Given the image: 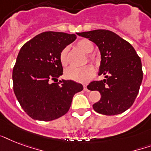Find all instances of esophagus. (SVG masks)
Masks as SVG:
<instances>
[{
  "label": "esophagus",
  "mask_w": 151,
  "mask_h": 151,
  "mask_svg": "<svg viewBox=\"0 0 151 151\" xmlns=\"http://www.w3.org/2000/svg\"><path fill=\"white\" fill-rule=\"evenodd\" d=\"M84 90H85V92H89V90L88 89L87 85H84Z\"/></svg>",
  "instance_id": "34e87169"
}]
</instances>
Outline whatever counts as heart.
I'll list each match as a JSON object with an SVG mask.
<instances>
[{
	"label": "heart",
	"mask_w": 151,
	"mask_h": 151,
	"mask_svg": "<svg viewBox=\"0 0 151 151\" xmlns=\"http://www.w3.org/2000/svg\"><path fill=\"white\" fill-rule=\"evenodd\" d=\"M77 45L81 50L85 53H90L92 52L94 46L90 41L87 39H82L77 43ZM89 60L94 62V57L89 56ZM59 60L60 63L63 66H66L68 64V48L66 47L61 51L59 54ZM94 75V69L92 66L87 65V66H82L80 68L78 67H69L65 70V77L70 80L75 81L78 82H87L93 77Z\"/></svg>",
	"instance_id": "heart-1"
}]
</instances>
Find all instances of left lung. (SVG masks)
Returning a JSON list of instances; mask_svg holds the SVG:
<instances>
[{
  "instance_id": "1",
  "label": "left lung",
  "mask_w": 151,
  "mask_h": 151,
  "mask_svg": "<svg viewBox=\"0 0 151 151\" xmlns=\"http://www.w3.org/2000/svg\"><path fill=\"white\" fill-rule=\"evenodd\" d=\"M77 34L94 42L100 52L98 75H104L105 79L92 81L87 86L101 94L100 100L92 106L94 110L104 115L124 112L133 104L143 80L140 58L131 44L110 30Z\"/></svg>"
}]
</instances>
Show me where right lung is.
Returning a JSON list of instances; mask_svg holds the SVG:
<instances>
[{
  "instance_id": "obj_1",
  "label": "right lung",
  "mask_w": 151,
  "mask_h": 151,
  "mask_svg": "<svg viewBox=\"0 0 151 151\" xmlns=\"http://www.w3.org/2000/svg\"><path fill=\"white\" fill-rule=\"evenodd\" d=\"M75 34L47 31L24 44L12 71L13 89L24 111L34 120L48 122L67 113L74 94L83 90L71 80L52 83L63 74L59 54Z\"/></svg>"
}]
</instances>
